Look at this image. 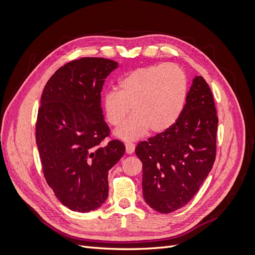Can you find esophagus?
<instances>
[{"instance_id":"1","label":"esophagus","mask_w":255,"mask_h":255,"mask_svg":"<svg viewBox=\"0 0 255 255\" xmlns=\"http://www.w3.org/2000/svg\"><path fill=\"white\" fill-rule=\"evenodd\" d=\"M126 151L128 154H132L135 151L134 143H126Z\"/></svg>"}]
</instances>
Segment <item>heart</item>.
<instances>
[{"label":"heart","mask_w":255,"mask_h":255,"mask_svg":"<svg viewBox=\"0 0 255 255\" xmlns=\"http://www.w3.org/2000/svg\"><path fill=\"white\" fill-rule=\"evenodd\" d=\"M187 97V79L174 64L151 65L127 73L103 98L107 122L118 127L130 112L133 117L115 130L116 137L134 141L151 128L165 132L179 119Z\"/></svg>","instance_id":"b5f03b06"}]
</instances>
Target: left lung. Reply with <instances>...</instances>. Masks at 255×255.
I'll use <instances>...</instances> for the list:
<instances>
[{
  "label": "left lung",
  "instance_id": "left-lung-1",
  "mask_svg": "<svg viewBox=\"0 0 255 255\" xmlns=\"http://www.w3.org/2000/svg\"><path fill=\"white\" fill-rule=\"evenodd\" d=\"M217 126L212 91L195 76L177 121L135 149L142 163L143 199L153 210L171 213L194 198L214 165Z\"/></svg>",
  "mask_w": 255,
  "mask_h": 255
}]
</instances>
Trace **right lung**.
Listing matches in <instances>:
<instances>
[{
  "label": "right lung",
  "instance_id": "1",
  "mask_svg": "<svg viewBox=\"0 0 255 255\" xmlns=\"http://www.w3.org/2000/svg\"><path fill=\"white\" fill-rule=\"evenodd\" d=\"M118 63L83 57L60 67L48 81L36 123L42 171L54 194L71 211L88 213L109 197L107 175L126 152L110 135L101 107L105 79Z\"/></svg>",
  "mask_w": 255,
  "mask_h": 255
}]
</instances>
